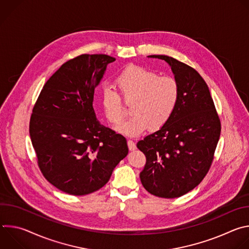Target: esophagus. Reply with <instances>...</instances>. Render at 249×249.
Returning a JSON list of instances; mask_svg holds the SVG:
<instances>
[{"mask_svg": "<svg viewBox=\"0 0 249 249\" xmlns=\"http://www.w3.org/2000/svg\"><path fill=\"white\" fill-rule=\"evenodd\" d=\"M128 148L130 151H135L136 150V144L132 140H128Z\"/></svg>", "mask_w": 249, "mask_h": 249, "instance_id": "obj_1", "label": "esophagus"}]
</instances>
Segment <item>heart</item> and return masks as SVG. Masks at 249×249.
<instances>
[{"mask_svg": "<svg viewBox=\"0 0 249 249\" xmlns=\"http://www.w3.org/2000/svg\"><path fill=\"white\" fill-rule=\"evenodd\" d=\"M115 87L119 93L108 87L101 89L100 104L106 120L119 125L125 117L121 98L125 103H132L133 116L117 127L118 132L128 136H138L150 127L161 129L172 118L179 103L178 82L140 66L124 69L115 80Z\"/></svg>", "mask_w": 249, "mask_h": 249, "instance_id": "b5f03b06", "label": "heart"}]
</instances>
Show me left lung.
<instances>
[{
    "instance_id": "obj_1",
    "label": "left lung",
    "mask_w": 249,
    "mask_h": 249,
    "mask_svg": "<svg viewBox=\"0 0 249 249\" xmlns=\"http://www.w3.org/2000/svg\"><path fill=\"white\" fill-rule=\"evenodd\" d=\"M180 87L179 103L169 122L138 142L147 158L141 182L151 194L180 197L198 186L208 173L221 135V120L209 88L195 69L164 55Z\"/></svg>"
}]
</instances>
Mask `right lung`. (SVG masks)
Here are the masks:
<instances>
[{
	"mask_svg": "<svg viewBox=\"0 0 249 249\" xmlns=\"http://www.w3.org/2000/svg\"><path fill=\"white\" fill-rule=\"evenodd\" d=\"M114 61L105 54L67 61L45 83L32 108L29 134L38 167L67 194L100 189L128 155L126 139L100 125L92 107L94 89Z\"/></svg>",
	"mask_w": 249,
	"mask_h": 249,
	"instance_id": "1",
	"label": "right lung"
}]
</instances>
